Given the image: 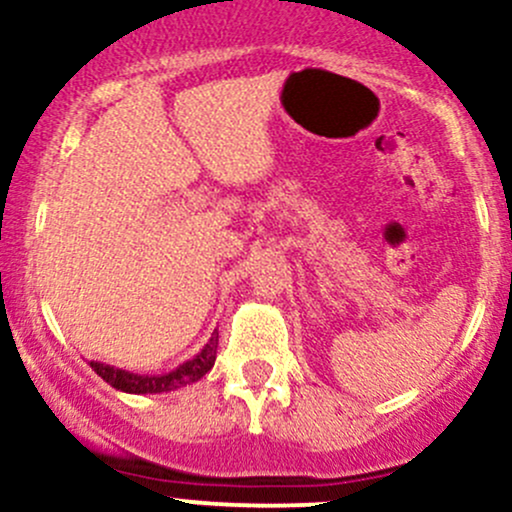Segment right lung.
I'll return each instance as SVG.
<instances>
[{"mask_svg": "<svg viewBox=\"0 0 512 512\" xmlns=\"http://www.w3.org/2000/svg\"><path fill=\"white\" fill-rule=\"evenodd\" d=\"M216 346H219V332L211 334V339L204 344V349L199 351L195 358H190V361L180 363V366L170 370V373L161 375L132 373V370L115 368L110 366V363L101 361H91V368L101 375L105 383L113 385L115 390L129 392V395H158V392H170L178 390V387L197 383L202 375H207L209 370L214 368Z\"/></svg>", "mask_w": 512, "mask_h": 512, "instance_id": "obj_1", "label": "right lung"}]
</instances>
